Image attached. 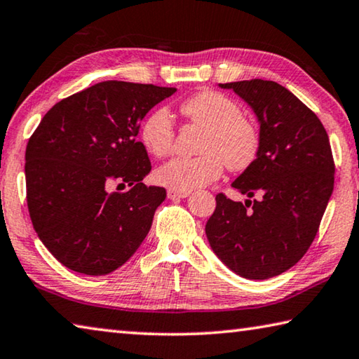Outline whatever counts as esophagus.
<instances>
[{"label": "esophagus", "mask_w": 359, "mask_h": 359, "mask_svg": "<svg viewBox=\"0 0 359 359\" xmlns=\"http://www.w3.org/2000/svg\"><path fill=\"white\" fill-rule=\"evenodd\" d=\"M190 196V191H182V190H172V188H169L168 190V198L169 199H184Z\"/></svg>", "instance_id": "34e87169"}]
</instances>
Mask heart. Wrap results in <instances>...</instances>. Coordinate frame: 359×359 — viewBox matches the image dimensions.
<instances>
[{"mask_svg": "<svg viewBox=\"0 0 359 359\" xmlns=\"http://www.w3.org/2000/svg\"><path fill=\"white\" fill-rule=\"evenodd\" d=\"M180 112L194 125L204 128L198 156H179L156 169L158 184L172 190L190 191L220 177L224 163L231 171H244L257 160L259 130L236 101L222 93L204 90L180 104ZM139 137L145 150L163 158L174 149L175 130L168 109L151 111L141 125Z\"/></svg>", "mask_w": 359, "mask_h": 359, "instance_id": "b5f03b06", "label": "heart"}]
</instances>
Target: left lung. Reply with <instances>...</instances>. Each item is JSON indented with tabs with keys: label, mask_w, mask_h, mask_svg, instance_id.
Instances as JSON below:
<instances>
[{
	"label": "left lung",
	"mask_w": 359,
	"mask_h": 359,
	"mask_svg": "<svg viewBox=\"0 0 359 359\" xmlns=\"http://www.w3.org/2000/svg\"><path fill=\"white\" fill-rule=\"evenodd\" d=\"M253 109L259 151L233 184L245 204L217 194L205 223L212 250L236 274L266 280L299 261L317 236L334 188L330 137L317 115L272 81L220 83ZM250 207L251 209L248 210Z\"/></svg>",
	"instance_id": "obj_1"
}]
</instances>
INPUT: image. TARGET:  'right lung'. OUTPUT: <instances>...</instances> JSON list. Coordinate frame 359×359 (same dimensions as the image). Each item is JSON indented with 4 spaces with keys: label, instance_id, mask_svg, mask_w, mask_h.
<instances>
[{
    "label": "right lung",
    "instance_id": "obj_1",
    "mask_svg": "<svg viewBox=\"0 0 359 359\" xmlns=\"http://www.w3.org/2000/svg\"><path fill=\"white\" fill-rule=\"evenodd\" d=\"M174 93L151 83L100 82L57 102L29 137V217L42 244L71 271L106 276L147 236L166 190L142 184L151 165L136 137L145 114ZM115 181L130 188L109 194Z\"/></svg>",
    "mask_w": 359,
    "mask_h": 359
}]
</instances>
